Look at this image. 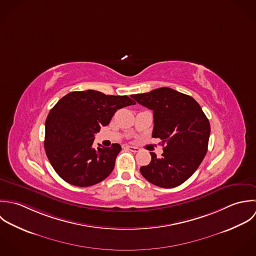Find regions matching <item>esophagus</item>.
<instances>
[{
    "label": "esophagus",
    "instance_id": "34e87169",
    "mask_svg": "<svg viewBox=\"0 0 256 256\" xmlns=\"http://www.w3.org/2000/svg\"><path fill=\"white\" fill-rule=\"evenodd\" d=\"M126 148L128 149V150H130V151H132V152H139L140 151V149L138 148V147H135V146H126Z\"/></svg>",
    "mask_w": 256,
    "mask_h": 256
}]
</instances>
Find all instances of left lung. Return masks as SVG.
Segmentation results:
<instances>
[{"label": "left lung", "mask_w": 256, "mask_h": 256, "mask_svg": "<svg viewBox=\"0 0 256 256\" xmlns=\"http://www.w3.org/2000/svg\"><path fill=\"white\" fill-rule=\"evenodd\" d=\"M153 110L152 137L160 138L164 153L142 166V176L155 186L174 188L186 182L202 162L208 145L210 126L200 104L190 96L169 87L132 96Z\"/></svg>", "instance_id": "8db88e82"}]
</instances>
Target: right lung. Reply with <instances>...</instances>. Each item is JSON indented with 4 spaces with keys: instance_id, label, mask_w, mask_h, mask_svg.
<instances>
[{
    "instance_id": "add662e5",
    "label": "right lung",
    "mask_w": 256,
    "mask_h": 256,
    "mask_svg": "<svg viewBox=\"0 0 256 256\" xmlns=\"http://www.w3.org/2000/svg\"><path fill=\"white\" fill-rule=\"evenodd\" d=\"M134 104L126 95L90 89L70 92L58 100L46 117L44 137L46 156L58 174L76 186H90L106 178L121 146L94 149V135L109 124L118 109Z\"/></svg>"
}]
</instances>
